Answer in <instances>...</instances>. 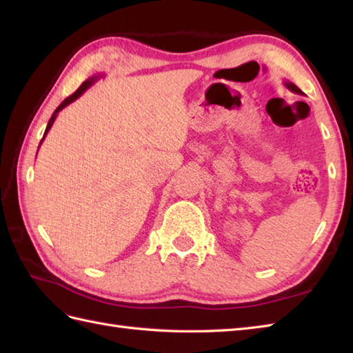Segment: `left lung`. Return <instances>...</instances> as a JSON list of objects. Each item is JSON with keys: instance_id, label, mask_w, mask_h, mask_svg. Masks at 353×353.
I'll list each match as a JSON object with an SVG mask.
<instances>
[{"instance_id": "obj_1", "label": "left lung", "mask_w": 353, "mask_h": 353, "mask_svg": "<svg viewBox=\"0 0 353 353\" xmlns=\"http://www.w3.org/2000/svg\"><path fill=\"white\" fill-rule=\"evenodd\" d=\"M283 85L287 86L291 92H296V94H301V95H303V92L301 91V89H299V88H297L294 83H291V81H285Z\"/></svg>"}]
</instances>
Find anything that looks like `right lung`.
<instances>
[{
  "instance_id": "add662e5",
  "label": "right lung",
  "mask_w": 353,
  "mask_h": 353,
  "mask_svg": "<svg viewBox=\"0 0 353 353\" xmlns=\"http://www.w3.org/2000/svg\"><path fill=\"white\" fill-rule=\"evenodd\" d=\"M101 77H104V74H97V76H92V77H89L88 80H85L83 81V83H81L80 85V88L77 89V91L76 92H74L72 95H70L68 97V99H65L61 104H59V108L54 110V112H52V115H51V118H50V121H48V124H47V129H45V133H43V138H42V141L45 139V137H47V133H48V130L51 129V125H52V123H54V119H56V117L59 115V112H61L63 108H66V106H68V104H71L72 101H76L77 99H79V97L81 95V94H85V91H86V89H89V88H91L94 83H95V81L97 80H99V79H101ZM42 141H41V144H42ZM41 144H39V147H41Z\"/></svg>"
}]
</instances>
